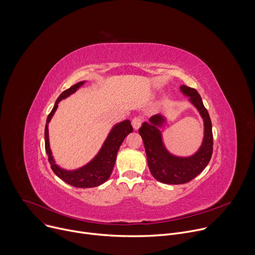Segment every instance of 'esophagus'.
Instances as JSON below:
<instances>
[{"instance_id": "1", "label": "esophagus", "mask_w": 255, "mask_h": 255, "mask_svg": "<svg viewBox=\"0 0 255 255\" xmlns=\"http://www.w3.org/2000/svg\"><path fill=\"white\" fill-rule=\"evenodd\" d=\"M142 124V119L139 118V117H135L133 120H132V126L134 128V130H138L140 128Z\"/></svg>"}]
</instances>
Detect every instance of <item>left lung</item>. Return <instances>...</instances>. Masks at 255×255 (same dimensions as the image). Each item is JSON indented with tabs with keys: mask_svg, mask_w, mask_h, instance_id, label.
Listing matches in <instances>:
<instances>
[{
	"mask_svg": "<svg viewBox=\"0 0 255 255\" xmlns=\"http://www.w3.org/2000/svg\"><path fill=\"white\" fill-rule=\"evenodd\" d=\"M179 90L189 98V102L197 109L204 123L203 141L194 154L178 156L167 150L160 131L167 121L162 114L150 117L149 121L143 122L139 129L151 174L160 183L168 185L186 184L195 178L208 165L213 152L212 122L201 96L195 89L185 85L180 86Z\"/></svg>",
	"mask_w": 255,
	"mask_h": 255,
	"instance_id": "left-lung-1",
	"label": "left lung"
}]
</instances>
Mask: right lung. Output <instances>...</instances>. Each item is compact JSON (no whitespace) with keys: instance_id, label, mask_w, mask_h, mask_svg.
<instances>
[{"instance_id":"1","label":"right lung","mask_w":255,"mask_h":255,"mask_svg":"<svg viewBox=\"0 0 255 255\" xmlns=\"http://www.w3.org/2000/svg\"><path fill=\"white\" fill-rule=\"evenodd\" d=\"M85 83L86 81L79 82L60 94V96L57 98L54 104V107L51 110L50 114L47 117L44 136H45V149L48 155V161L51 165V169L53 170V172L59 178L65 181L66 184L72 187L88 189V188L98 187L104 184L105 181L110 177L115 165L117 153L121 146V144L124 141L125 137L133 131V128L131 126L130 120H124L122 122L115 124L110 130V132H109L106 140L102 145V147L100 148L99 152L95 155V157L91 161H89L87 164L77 169L68 170L56 164L50 149L48 124L51 118L53 117L55 111L57 110L59 102L66 99L70 95L75 94L80 88L84 86Z\"/></svg>"}]
</instances>
